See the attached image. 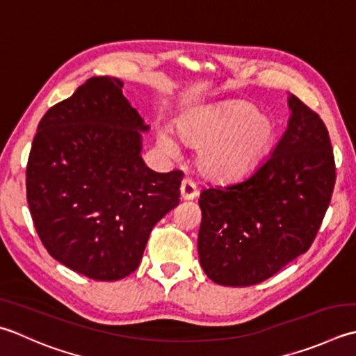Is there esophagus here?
<instances>
[{
	"mask_svg": "<svg viewBox=\"0 0 356 356\" xmlns=\"http://www.w3.org/2000/svg\"><path fill=\"white\" fill-rule=\"evenodd\" d=\"M197 186L190 179H184L182 185H180V196H182L184 200H193L194 197H197Z\"/></svg>",
	"mask_w": 356,
	"mask_h": 356,
	"instance_id": "1",
	"label": "esophagus"
}]
</instances>
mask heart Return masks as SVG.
<instances>
[{
	"mask_svg": "<svg viewBox=\"0 0 356 356\" xmlns=\"http://www.w3.org/2000/svg\"><path fill=\"white\" fill-rule=\"evenodd\" d=\"M184 143L200 148L197 168L213 182H232L253 168L273 138V124L245 104H228L186 117L177 128ZM160 149L177 156V143L162 132Z\"/></svg>",
	"mask_w": 356,
	"mask_h": 356,
	"instance_id": "heart-1",
	"label": "heart"
}]
</instances>
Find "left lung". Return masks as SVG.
Segmentation results:
<instances>
[{
    "instance_id": "8db88e82",
    "label": "left lung",
    "mask_w": 356,
    "mask_h": 356,
    "mask_svg": "<svg viewBox=\"0 0 356 356\" xmlns=\"http://www.w3.org/2000/svg\"><path fill=\"white\" fill-rule=\"evenodd\" d=\"M289 127L248 177L200 193L197 250L211 281L254 285L310 248L337 180L324 122L296 95Z\"/></svg>"
}]
</instances>
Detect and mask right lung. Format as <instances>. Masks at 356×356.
<instances>
[{
  "instance_id": "add662e5",
  "label": "right lung",
  "mask_w": 356,
  "mask_h": 356,
  "mask_svg": "<svg viewBox=\"0 0 356 356\" xmlns=\"http://www.w3.org/2000/svg\"><path fill=\"white\" fill-rule=\"evenodd\" d=\"M123 81L92 76L41 118L26 168L27 204L47 253L95 281L142 261L157 222L180 202L184 172H156L140 156L148 124Z\"/></svg>"
}]
</instances>
